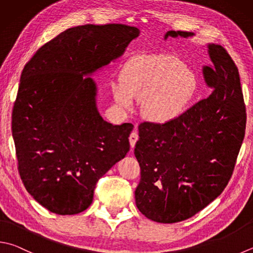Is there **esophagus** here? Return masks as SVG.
<instances>
[{"label": "esophagus", "mask_w": 253, "mask_h": 253, "mask_svg": "<svg viewBox=\"0 0 253 253\" xmlns=\"http://www.w3.org/2000/svg\"><path fill=\"white\" fill-rule=\"evenodd\" d=\"M137 139H139V135H137L136 126H135V131H133L130 134V137H128V140H130V145H131L132 149L135 146V143H136Z\"/></svg>", "instance_id": "34e87169"}]
</instances>
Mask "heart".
<instances>
[{
    "label": "heart",
    "mask_w": 253,
    "mask_h": 253,
    "mask_svg": "<svg viewBox=\"0 0 253 253\" xmlns=\"http://www.w3.org/2000/svg\"><path fill=\"white\" fill-rule=\"evenodd\" d=\"M196 87L193 74L171 57L142 56L126 65L121 82L113 84L112 92L121 108H131L143 100L142 112L153 122H166L184 110Z\"/></svg>",
    "instance_id": "b5f03b06"
}]
</instances>
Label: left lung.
Here are the masks:
<instances>
[{
    "label": "left lung",
    "instance_id": "obj_1",
    "mask_svg": "<svg viewBox=\"0 0 253 253\" xmlns=\"http://www.w3.org/2000/svg\"><path fill=\"white\" fill-rule=\"evenodd\" d=\"M194 33L169 31V37ZM212 66H204L212 92L165 123L143 122L134 154L141 168L136 207L162 223L196 215L225 189L245 137L246 106L239 71L220 45L209 44Z\"/></svg>",
    "mask_w": 253,
    "mask_h": 253
}]
</instances>
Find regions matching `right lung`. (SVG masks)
I'll list each match as a JSON object with an SVG mask.
<instances>
[{
  "mask_svg": "<svg viewBox=\"0 0 253 253\" xmlns=\"http://www.w3.org/2000/svg\"><path fill=\"white\" fill-rule=\"evenodd\" d=\"M139 34L123 24L71 27L42 46L22 71L12 113L18 173L51 212L85 211L99 178L130 150L133 126L103 120L89 76L122 56Z\"/></svg>",
  "mask_w": 253,
  "mask_h": 253,
  "instance_id": "1",
  "label": "right lung"
}]
</instances>
